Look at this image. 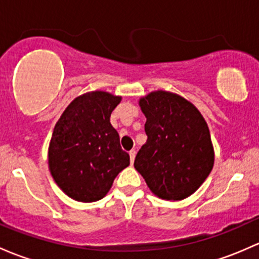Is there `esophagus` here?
Here are the masks:
<instances>
[{
    "label": "esophagus",
    "mask_w": 259,
    "mask_h": 259,
    "mask_svg": "<svg viewBox=\"0 0 259 259\" xmlns=\"http://www.w3.org/2000/svg\"><path fill=\"white\" fill-rule=\"evenodd\" d=\"M129 155H130V161L134 162L135 155H137V151H135V150H130V151H129Z\"/></svg>",
    "instance_id": "esophagus-1"
}]
</instances>
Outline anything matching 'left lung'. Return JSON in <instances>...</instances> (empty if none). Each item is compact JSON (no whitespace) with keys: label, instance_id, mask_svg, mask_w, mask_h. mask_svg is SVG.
Listing matches in <instances>:
<instances>
[{"label":"left lung","instance_id":"1","mask_svg":"<svg viewBox=\"0 0 259 259\" xmlns=\"http://www.w3.org/2000/svg\"><path fill=\"white\" fill-rule=\"evenodd\" d=\"M139 104L146 116L148 141L135 157V168L162 200L192 195L213 167L205 119L195 105L170 92H152Z\"/></svg>","mask_w":259,"mask_h":259}]
</instances>
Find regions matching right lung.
<instances>
[{
    "label": "right lung",
    "instance_id": "right-lung-1",
    "mask_svg": "<svg viewBox=\"0 0 259 259\" xmlns=\"http://www.w3.org/2000/svg\"><path fill=\"white\" fill-rule=\"evenodd\" d=\"M121 98L92 92L75 98L54 126L48 164L54 181L69 197L93 202L104 197L114 179L130 164L110 124Z\"/></svg>",
    "mask_w": 259,
    "mask_h": 259
}]
</instances>
